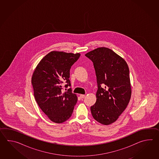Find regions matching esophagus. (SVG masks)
I'll return each mask as SVG.
<instances>
[{"label": "esophagus", "instance_id": "obj_1", "mask_svg": "<svg viewBox=\"0 0 159 159\" xmlns=\"http://www.w3.org/2000/svg\"><path fill=\"white\" fill-rule=\"evenodd\" d=\"M84 97H85V95L84 94H81L80 95V98L81 99H84Z\"/></svg>", "mask_w": 159, "mask_h": 159}]
</instances>
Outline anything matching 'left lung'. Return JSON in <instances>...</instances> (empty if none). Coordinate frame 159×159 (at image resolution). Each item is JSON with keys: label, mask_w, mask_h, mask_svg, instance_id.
I'll return each instance as SVG.
<instances>
[{"label": "left lung", "mask_w": 159, "mask_h": 159, "mask_svg": "<svg viewBox=\"0 0 159 159\" xmlns=\"http://www.w3.org/2000/svg\"><path fill=\"white\" fill-rule=\"evenodd\" d=\"M85 56L93 62L98 85L91 114L102 125H110L125 111L131 98L128 65L107 48H98Z\"/></svg>", "instance_id": "1"}]
</instances>
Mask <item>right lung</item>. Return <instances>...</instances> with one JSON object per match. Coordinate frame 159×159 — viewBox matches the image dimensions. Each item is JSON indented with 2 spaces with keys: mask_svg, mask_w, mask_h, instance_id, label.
Instances as JSON below:
<instances>
[{
  "mask_svg": "<svg viewBox=\"0 0 159 159\" xmlns=\"http://www.w3.org/2000/svg\"><path fill=\"white\" fill-rule=\"evenodd\" d=\"M81 54L53 51L44 57L37 65L32 77L35 100L52 122L61 123L71 116L77 101L71 88L70 69Z\"/></svg>",
  "mask_w": 159,
  "mask_h": 159,
  "instance_id": "obj_1",
  "label": "right lung"
}]
</instances>
